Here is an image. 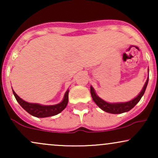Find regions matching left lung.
<instances>
[{
  "label": "left lung",
  "instance_id": "left-lung-1",
  "mask_svg": "<svg viewBox=\"0 0 158 158\" xmlns=\"http://www.w3.org/2000/svg\"><path fill=\"white\" fill-rule=\"evenodd\" d=\"M148 82V77L147 78V79H146V83H145L144 86H143V89L141 90L140 92H139V94L135 98H134L131 100L128 101V102L114 103L106 102V101L101 99V98L96 94L95 90H94V88L91 86V85H90V94H91V97L93 98V100L94 101V102H95L102 110L107 112V113L110 114H122L125 113V112L129 111L130 110L132 109V108L139 102V101L140 100V99L142 98L145 91H146Z\"/></svg>",
  "mask_w": 158,
  "mask_h": 158
}]
</instances>
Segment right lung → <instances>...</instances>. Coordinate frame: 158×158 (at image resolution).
Returning <instances> with one entry per match:
<instances>
[{"label":"right lung","instance_id":"1","mask_svg":"<svg viewBox=\"0 0 158 158\" xmlns=\"http://www.w3.org/2000/svg\"><path fill=\"white\" fill-rule=\"evenodd\" d=\"M12 92H13L16 100L19 103L20 106L32 116L39 117V118L52 117V116L61 113L66 108L68 103L69 89L65 92L62 101L56 105H52V106H44V105L39 104V103L27 102L21 98H20L13 90H12Z\"/></svg>","mask_w":158,"mask_h":158}]
</instances>
